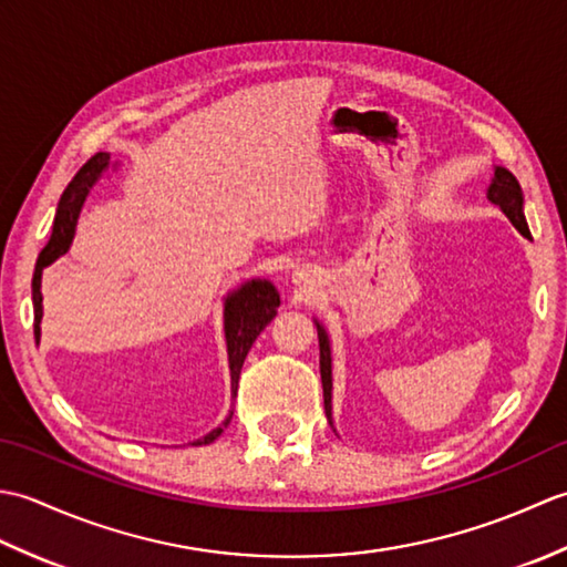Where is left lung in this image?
Instances as JSON below:
<instances>
[{"mask_svg":"<svg viewBox=\"0 0 567 567\" xmlns=\"http://www.w3.org/2000/svg\"><path fill=\"white\" fill-rule=\"evenodd\" d=\"M487 199L492 204L507 214V219L519 228L524 236H528V226H526V216H524V195L522 187L516 183V177L507 171V167H495V177H492V185L487 189ZM317 331H319V365H321V384H323V409H327V419L333 426L331 419V346H329V336L323 331L321 323L317 321Z\"/></svg>","mask_w":567,"mask_h":567,"instance_id":"1","label":"left lung"}]
</instances>
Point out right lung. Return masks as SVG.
<instances>
[{"label":"right lung","instance_id":"obj_1","mask_svg":"<svg viewBox=\"0 0 567 567\" xmlns=\"http://www.w3.org/2000/svg\"><path fill=\"white\" fill-rule=\"evenodd\" d=\"M110 167V153H97L84 163L78 175L70 179L63 197L58 202V212L53 219V234L45 248L41 250L39 260H35L33 280H31V299H33V336L35 343L41 339V319H43V295H41V275L53 260H58L63 252H68L72 236H75V224L84 199H87L90 189L102 177V173ZM277 307H280V295H277L275 285L268 280H250L240 285L236 292L226 295L224 299V336H226V351H228V370H231V396L238 392V378L244 360L250 351L252 341L258 339L260 331L275 319ZM234 412L221 421V426L209 431L207 436L197 439L192 445H207L216 441L224 433V429L231 421Z\"/></svg>","mask_w":567,"mask_h":567}]
</instances>
